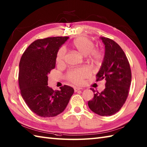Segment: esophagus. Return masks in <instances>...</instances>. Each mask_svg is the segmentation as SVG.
Listing matches in <instances>:
<instances>
[{
    "label": "esophagus",
    "instance_id": "34e87169",
    "mask_svg": "<svg viewBox=\"0 0 147 147\" xmlns=\"http://www.w3.org/2000/svg\"><path fill=\"white\" fill-rule=\"evenodd\" d=\"M82 89H83V88H78V87H75L74 90V92H77L78 91L81 90Z\"/></svg>",
    "mask_w": 147,
    "mask_h": 147
}]
</instances>
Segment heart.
Returning <instances> with one entry per match:
<instances>
[{"mask_svg": "<svg viewBox=\"0 0 147 147\" xmlns=\"http://www.w3.org/2000/svg\"><path fill=\"white\" fill-rule=\"evenodd\" d=\"M70 47L82 55L86 56L88 54L91 59L94 62H99L103 58V54L98 49H94V44L91 40L86 37H80L75 39L70 44ZM65 57V50L60 49L57 53L56 61L57 64H63ZM90 75V71L86 67H81L75 69L68 73L69 80L76 84H81L84 78Z\"/></svg>", "mask_w": 147, "mask_h": 147, "instance_id": "heart-1", "label": "heart"}]
</instances>
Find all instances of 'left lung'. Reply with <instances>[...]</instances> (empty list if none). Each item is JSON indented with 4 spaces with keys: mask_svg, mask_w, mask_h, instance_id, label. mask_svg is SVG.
Segmentation results:
<instances>
[{
    "mask_svg": "<svg viewBox=\"0 0 147 147\" xmlns=\"http://www.w3.org/2000/svg\"><path fill=\"white\" fill-rule=\"evenodd\" d=\"M100 39L105 51L103 63L96 74V81L104 80L105 89L94 94L88 105L92 111L104 117L115 114L125 103L131 84V73L127 57L121 47L107 37H100Z\"/></svg>",
    "mask_w": 147,
    "mask_h": 147,
    "instance_id": "1",
    "label": "left lung"
}]
</instances>
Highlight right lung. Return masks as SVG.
I'll return each mask as SVG.
<instances>
[{
  "label": "right lung",
  "instance_id": "1",
  "mask_svg": "<svg viewBox=\"0 0 147 147\" xmlns=\"http://www.w3.org/2000/svg\"><path fill=\"white\" fill-rule=\"evenodd\" d=\"M68 38L37 39L27 47L20 59V93L30 110L41 117H53L61 113L74 93L73 88L67 85L61 87L59 91H54L47 86V76L55 67L57 53Z\"/></svg>",
  "mask_w": 147,
  "mask_h": 147
}]
</instances>
